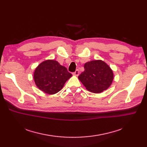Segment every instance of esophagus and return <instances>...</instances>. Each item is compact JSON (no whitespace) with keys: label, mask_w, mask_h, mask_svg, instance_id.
Segmentation results:
<instances>
[{"label":"esophagus","mask_w":147,"mask_h":147,"mask_svg":"<svg viewBox=\"0 0 147 147\" xmlns=\"http://www.w3.org/2000/svg\"><path fill=\"white\" fill-rule=\"evenodd\" d=\"M80 74V71L78 69H77L76 70H75V72L74 73V75H76V76H78V75H79Z\"/></svg>","instance_id":"esophagus-1"}]
</instances>
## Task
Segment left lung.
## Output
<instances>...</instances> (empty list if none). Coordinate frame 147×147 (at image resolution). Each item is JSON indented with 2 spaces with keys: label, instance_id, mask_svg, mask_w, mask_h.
Returning a JSON list of instances; mask_svg holds the SVG:
<instances>
[{
  "label": "left lung",
  "instance_id": "obj_1",
  "mask_svg": "<svg viewBox=\"0 0 147 147\" xmlns=\"http://www.w3.org/2000/svg\"><path fill=\"white\" fill-rule=\"evenodd\" d=\"M84 70L78 79L86 90L94 93H100L107 90L113 80L112 70L102 60L87 62L84 65Z\"/></svg>",
  "mask_w": 147,
  "mask_h": 147
}]
</instances>
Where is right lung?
Returning a JSON list of instances; mask_svg holds the SVG:
<instances>
[{"label":"right lung","mask_w":147,"mask_h":147,"mask_svg":"<svg viewBox=\"0 0 147 147\" xmlns=\"http://www.w3.org/2000/svg\"><path fill=\"white\" fill-rule=\"evenodd\" d=\"M72 76L64 66L56 61L49 59L37 67L34 79L39 90L48 94H54L61 90L65 83Z\"/></svg>","instance_id":"obj_1"}]
</instances>
